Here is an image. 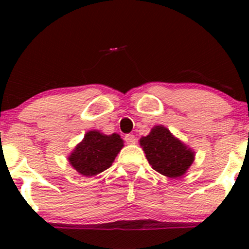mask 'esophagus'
I'll return each mask as SVG.
<instances>
[{"label":"esophagus","mask_w":249,"mask_h":249,"mask_svg":"<svg viewBox=\"0 0 249 249\" xmlns=\"http://www.w3.org/2000/svg\"><path fill=\"white\" fill-rule=\"evenodd\" d=\"M124 139L127 144H136V142H137L136 137H134L133 134H126V136L124 137Z\"/></svg>","instance_id":"1"}]
</instances>
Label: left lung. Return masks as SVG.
<instances>
[{"label":"left lung","mask_w":249,"mask_h":249,"mask_svg":"<svg viewBox=\"0 0 249 249\" xmlns=\"http://www.w3.org/2000/svg\"><path fill=\"white\" fill-rule=\"evenodd\" d=\"M146 159L157 172L177 178L181 177L193 162L194 153L171 134L164 126H156L141 139Z\"/></svg>","instance_id":"left-lung-1"}]
</instances>
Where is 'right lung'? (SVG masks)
I'll return each instance as SVG.
<instances>
[{
  "label": "right lung",
  "mask_w": 249,
  "mask_h": 249,
  "mask_svg": "<svg viewBox=\"0 0 249 249\" xmlns=\"http://www.w3.org/2000/svg\"><path fill=\"white\" fill-rule=\"evenodd\" d=\"M122 147L123 141L118 134L107 136L98 131H90L70 154L69 161L77 172L93 177L112 165Z\"/></svg>",
  "instance_id": "obj_1"
}]
</instances>
